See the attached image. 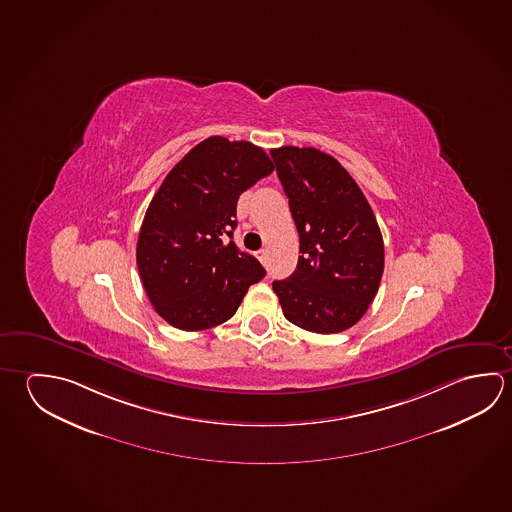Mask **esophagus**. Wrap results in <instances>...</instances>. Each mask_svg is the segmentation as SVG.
Wrapping results in <instances>:
<instances>
[{"instance_id":"obj_1","label":"esophagus","mask_w":512,"mask_h":512,"mask_svg":"<svg viewBox=\"0 0 512 512\" xmlns=\"http://www.w3.org/2000/svg\"><path fill=\"white\" fill-rule=\"evenodd\" d=\"M257 255V259L260 260V262H266V257H268V252L266 250H259V252L255 253Z\"/></svg>"}]
</instances>
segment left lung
I'll return each mask as SVG.
<instances>
[{
    "mask_svg": "<svg viewBox=\"0 0 512 512\" xmlns=\"http://www.w3.org/2000/svg\"><path fill=\"white\" fill-rule=\"evenodd\" d=\"M300 237L295 273L275 280L284 316L334 334L359 322L385 269V246L367 198L338 160L314 147L271 149Z\"/></svg>",
    "mask_w": 512,
    "mask_h": 512,
    "instance_id": "1",
    "label": "left lung"
}]
</instances>
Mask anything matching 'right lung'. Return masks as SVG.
Masks as SVG:
<instances>
[{
	"mask_svg": "<svg viewBox=\"0 0 512 512\" xmlns=\"http://www.w3.org/2000/svg\"><path fill=\"white\" fill-rule=\"evenodd\" d=\"M252 142L210 136L174 165L145 212L136 264L163 320L205 331L234 316L248 287L266 275L234 237L237 199L273 172Z\"/></svg>",
	"mask_w": 512,
	"mask_h": 512,
	"instance_id": "obj_1",
	"label": "right lung"
}]
</instances>
